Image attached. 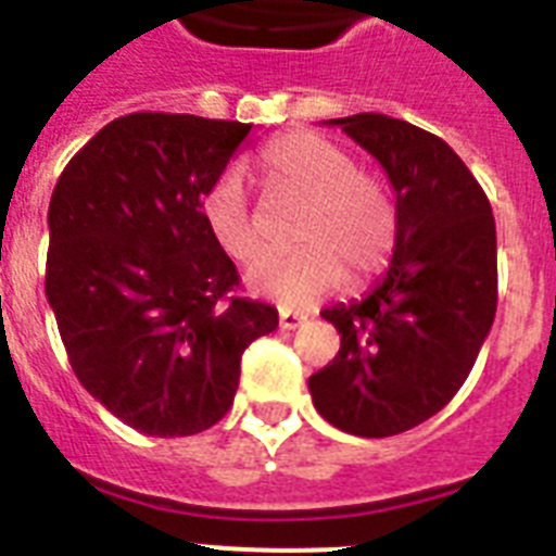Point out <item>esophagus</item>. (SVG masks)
I'll return each instance as SVG.
<instances>
[{
	"mask_svg": "<svg viewBox=\"0 0 556 556\" xmlns=\"http://www.w3.org/2000/svg\"><path fill=\"white\" fill-rule=\"evenodd\" d=\"M303 320H306V317L298 312H292V308H281V314H278V323H281L283 331H292V328L303 326Z\"/></svg>",
	"mask_w": 556,
	"mask_h": 556,
	"instance_id": "34e87169",
	"label": "esophagus"
}]
</instances>
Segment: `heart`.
<instances>
[{
	"label": "heart",
	"mask_w": 556,
	"mask_h": 556,
	"mask_svg": "<svg viewBox=\"0 0 556 556\" xmlns=\"http://www.w3.org/2000/svg\"><path fill=\"white\" fill-rule=\"evenodd\" d=\"M258 164L273 194L303 203L294 225V242L303 248L264 258L248 278L255 292L283 306H312L345 278L348 287H365L390 264L397 205L384 180L358 169L345 147L320 132L294 130L269 141ZM200 217L230 262L250 264L262 255V228L236 172L205 191Z\"/></svg>",
	"instance_id": "obj_1"
}]
</instances>
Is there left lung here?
<instances>
[{
	"label": "left lung",
	"instance_id": "left-lung-1",
	"mask_svg": "<svg viewBox=\"0 0 556 556\" xmlns=\"http://www.w3.org/2000/svg\"><path fill=\"white\" fill-rule=\"evenodd\" d=\"M339 125L395 189L397 242L387 275L362 301L323 312L339 331L331 365L308 378L328 424L392 437L456 395L498 303L495 219L465 161L440 136L384 113Z\"/></svg>",
	"mask_w": 556,
	"mask_h": 556
}]
</instances>
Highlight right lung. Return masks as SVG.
Here are the masks:
<instances>
[{"mask_svg": "<svg viewBox=\"0 0 556 556\" xmlns=\"http://www.w3.org/2000/svg\"><path fill=\"white\" fill-rule=\"evenodd\" d=\"M253 125L127 113L102 127L49 200L47 301L68 365L122 424L189 437L230 409L269 303L236 298L239 273L200 205Z\"/></svg>", "mask_w": 556, "mask_h": 556, "instance_id": "1", "label": "right lung"}]
</instances>
